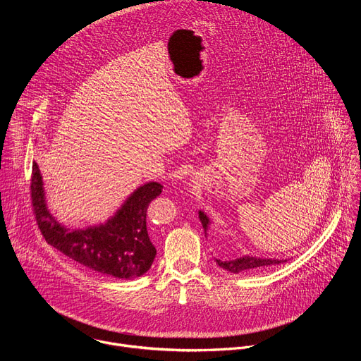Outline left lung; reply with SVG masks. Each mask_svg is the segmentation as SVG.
Wrapping results in <instances>:
<instances>
[{"mask_svg":"<svg viewBox=\"0 0 361 361\" xmlns=\"http://www.w3.org/2000/svg\"><path fill=\"white\" fill-rule=\"evenodd\" d=\"M200 221L202 224L204 231H207L209 227V217L205 216L202 212L198 213ZM217 264L230 271V273H243V271H251L259 267H270V266H276L280 263H284L283 260H271V259H257V257H240V259H234V260H216Z\"/></svg>","mask_w":361,"mask_h":361,"instance_id":"obj_1","label":"left lung"}]
</instances>
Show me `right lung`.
<instances>
[{
    "label": "right lung",
    "instance_id": "obj_1",
    "mask_svg": "<svg viewBox=\"0 0 361 361\" xmlns=\"http://www.w3.org/2000/svg\"><path fill=\"white\" fill-rule=\"evenodd\" d=\"M161 191L160 183H147L104 226L70 231L48 213L41 174L37 163H32L31 205L45 241L81 266L116 279H137L156 259L157 250L148 237L145 219L148 204Z\"/></svg>",
    "mask_w": 361,
    "mask_h": 361
}]
</instances>
